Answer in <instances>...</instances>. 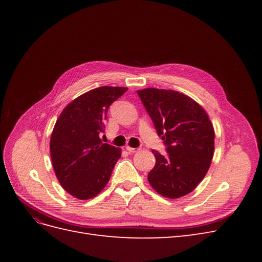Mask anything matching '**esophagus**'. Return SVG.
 Masks as SVG:
<instances>
[{"label":"esophagus","instance_id":"34e87169","mask_svg":"<svg viewBox=\"0 0 262 262\" xmlns=\"http://www.w3.org/2000/svg\"><path fill=\"white\" fill-rule=\"evenodd\" d=\"M126 150H128V152H129L130 154H133V153H137V152H139L140 148H138V147H130V146H126Z\"/></svg>","mask_w":262,"mask_h":262}]
</instances>
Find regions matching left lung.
<instances>
[{
  "mask_svg": "<svg viewBox=\"0 0 262 262\" xmlns=\"http://www.w3.org/2000/svg\"><path fill=\"white\" fill-rule=\"evenodd\" d=\"M167 155L157 150L147 180L157 193L169 199L195 189L210 168L214 154V128L207 112L187 95L160 89L138 91Z\"/></svg>",
  "mask_w": 262,
  "mask_h": 262,
  "instance_id": "left-lung-1",
  "label": "left lung"
}]
</instances>
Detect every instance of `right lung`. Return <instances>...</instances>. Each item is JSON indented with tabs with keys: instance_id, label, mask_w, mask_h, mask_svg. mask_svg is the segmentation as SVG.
Returning a JSON list of instances; mask_svg holds the SVG:
<instances>
[{
	"instance_id": "1",
	"label": "right lung",
	"mask_w": 262,
	"mask_h": 262,
	"mask_svg": "<svg viewBox=\"0 0 262 262\" xmlns=\"http://www.w3.org/2000/svg\"><path fill=\"white\" fill-rule=\"evenodd\" d=\"M128 91L101 86L86 92L62 110L50 138L52 166L62 188L89 200L106 187L121 148L102 144L109 106Z\"/></svg>"
}]
</instances>
